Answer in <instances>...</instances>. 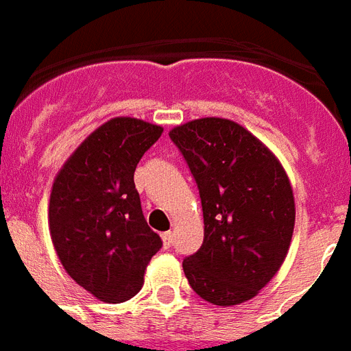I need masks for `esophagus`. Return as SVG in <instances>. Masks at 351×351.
<instances>
[{"label": "esophagus", "mask_w": 351, "mask_h": 351, "mask_svg": "<svg viewBox=\"0 0 351 351\" xmlns=\"http://www.w3.org/2000/svg\"><path fill=\"white\" fill-rule=\"evenodd\" d=\"M162 237V245H165V248H170L173 243V234L172 232H165V234L161 235Z\"/></svg>", "instance_id": "34e87169"}]
</instances>
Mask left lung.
Segmentation results:
<instances>
[{
    "instance_id": "obj_1",
    "label": "left lung",
    "mask_w": 351,
    "mask_h": 351,
    "mask_svg": "<svg viewBox=\"0 0 351 351\" xmlns=\"http://www.w3.org/2000/svg\"><path fill=\"white\" fill-rule=\"evenodd\" d=\"M199 189L203 245L183 261L192 290L217 306L259 293L290 248L295 203L277 158L250 132L221 117L170 130Z\"/></svg>"
}]
</instances>
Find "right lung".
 I'll return each instance as SVG.
<instances>
[{
    "label": "right lung",
    "mask_w": 351,
    "mask_h": 351,
    "mask_svg": "<svg viewBox=\"0 0 351 351\" xmlns=\"http://www.w3.org/2000/svg\"><path fill=\"white\" fill-rule=\"evenodd\" d=\"M162 128L114 117L94 130L52 184L49 228L61 265L103 302H125L141 290L162 241L143 215L134 172Z\"/></svg>",
    "instance_id": "obj_1"
}]
</instances>
